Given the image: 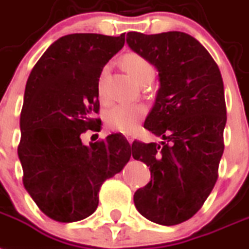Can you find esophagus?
<instances>
[{
  "mask_svg": "<svg viewBox=\"0 0 249 249\" xmlns=\"http://www.w3.org/2000/svg\"><path fill=\"white\" fill-rule=\"evenodd\" d=\"M126 139H127V141H128L129 143H132V142H133V137H131V136H126Z\"/></svg>",
  "mask_w": 249,
  "mask_h": 249,
  "instance_id": "34e87169",
  "label": "esophagus"
}]
</instances>
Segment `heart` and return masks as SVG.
Returning a JSON list of instances; mask_svg holds the SVG:
<instances>
[{
	"mask_svg": "<svg viewBox=\"0 0 249 249\" xmlns=\"http://www.w3.org/2000/svg\"><path fill=\"white\" fill-rule=\"evenodd\" d=\"M122 65L126 69L127 72L136 80L140 85H147L153 81L155 77V69L151 65L146 57L136 52H129L122 57ZM108 66L103 67L102 72L96 84V92L98 98L102 103H107L106 88H104V80H106ZM147 108L141 103L136 104H116L106 112L104 120L107 127L112 131L122 133H132L142 122L146 117Z\"/></svg>",
	"mask_w": 249,
	"mask_h": 249,
	"instance_id": "1",
	"label": "heart"
}]
</instances>
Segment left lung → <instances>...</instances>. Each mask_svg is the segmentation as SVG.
<instances>
[{
	"label": "left lung",
	"instance_id": "1",
	"mask_svg": "<svg viewBox=\"0 0 249 249\" xmlns=\"http://www.w3.org/2000/svg\"><path fill=\"white\" fill-rule=\"evenodd\" d=\"M127 43L159 72L160 88L143 127L163 137L161 145L133 141L132 157L151 173L133 201L149 220L177 225L200 210L216 183L227 123L220 70L186 33L129 32Z\"/></svg>",
	"mask_w": 249,
	"mask_h": 249
}]
</instances>
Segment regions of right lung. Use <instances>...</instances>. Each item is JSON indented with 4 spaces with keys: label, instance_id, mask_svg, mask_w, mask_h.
Returning a JSON list of instances; mask_svg holds the SVG:
<instances>
[{
    "label": "right lung",
    "instance_id": "add662e5",
    "mask_svg": "<svg viewBox=\"0 0 249 249\" xmlns=\"http://www.w3.org/2000/svg\"><path fill=\"white\" fill-rule=\"evenodd\" d=\"M120 36L69 34L47 49L26 81L18 154L22 183L36 206L59 223L90 216L104 180L120 173L131 145L118 133L85 146L81 135L98 129L96 84L106 63L121 51Z\"/></svg>",
    "mask_w": 249,
    "mask_h": 249
}]
</instances>
